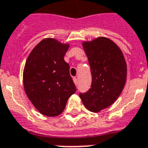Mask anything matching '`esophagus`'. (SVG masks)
Wrapping results in <instances>:
<instances>
[{"label":"esophagus","instance_id":"obj_1","mask_svg":"<svg viewBox=\"0 0 148 148\" xmlns=\"http://www.w3.org/2000/svg\"><path fill=\"white\" fill-rule=\"evenodd\" d=\"M73 80H74V84H76V85H77L78 80H77V77H74V78H73Z\"/></svg>","mask_w":148,"mask_h":148}]
</instances>
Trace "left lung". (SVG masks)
Wrapping results in <instances>:
<instances>
[{
    "label": "left lung",
    "mask_w": 148,
    "mask_h": 148,
    "mask_svg": "<svg viewBox=\"0 0 148 148\" xmlns=\"http://www.w3.org/2000/svg\"><path fill=\"white\" fill-rule=\"evenodd\" d=\"M83 47L88 58L92 83L90 89L79 96L86 109L99 112L111 106L122 93L127 65L121 49L107 38L85 42Z\"/></svg>",
    "instance_id": "1"
}]
</instances>
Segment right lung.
I'll return each mask as SVG.
<instances>
[{"label":"right lung","mask_w":148,"mask_h":148,"mask_svg":"<svg viewBox=\"0 0 148 148\" xmlns=\"http://www.w3.org/2000/svg\"><path fill=\"white\" fill-rule=\"evenodd\" d=\"M69 45L54 39H43L32 49L24 67L26 95L46 116L60 115L68 98L76 92L69 64L64 60Z\"/></svg>","instance_id":"obj_1"}]
</instances>
